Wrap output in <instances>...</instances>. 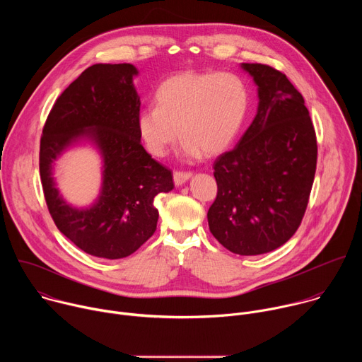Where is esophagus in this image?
<instances>
[{"label":"esophagus","mask_w":362,"mask_h":362,"mask_svg":"<svg viewBox=\"0 0 362 362\" xmlns=\"http://www.w3.org/2000/svg\"><path fill=\"white\" fill-rule=\"evenodd\" d=\"M192 177L190 172H175L173 173V180L176 186H182L183 183H186L189 179Z\"/></svg>","instance_id":"1"}]
</instances>
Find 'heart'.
<instances>
[{"instance_id":"b5f03b06","label":"heart","mask_w":362,"mask_h":362,"mask_svg":"<svg viewBox=\"0 0 362 362\" xmlns=\"http://www.w3.org/2000/svg\"><path fill=\"white\" fill-rule=\"evenodd\" d=\"M158 107L137 115V130L146 148L162 158L183 137L185 158L216 156L238 136L249 94L245 81L233 73L185 71L165 80L158 88Z\"/></svg>"}]
</instances>
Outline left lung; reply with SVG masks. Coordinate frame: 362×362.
I'll list each match as a JSON object with an SVG mask.
<instances>
[{
  "mask_svg": "<svg viewBox=\"0 0 362 362\" xmlns=\"http://www.w3.org/2000/svg\"><path fill=\"white\" fill-rule=\"evenodd\" d=\"M240 67L257 86V110L236 147L216 159L212 235L233 253L262 255L288 242L306 211L317 169V136L302 94L257 63Z\"/></svg>",
  "mask_w": 362,
  "mask_h": 362,
  "instance_id": "8db88e82",
  "label": "left lung"
}]
</instances>
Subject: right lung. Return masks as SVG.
Returning a JSON list of instances; mask_svg holds the SVG:
<instances>
[{
	"label": "right lung",
	"instance_id": "1",
	"mask_svg": "<svg viewBox=\"0 0 362 362\" xmlns=\"http://www.w3.org/2000/svg\"><path fill=\"white\" fill-rule=\"evenodd\" d=\"M133 64H94L57 98L42 129L40 176L48 212L59 230L88 255L122 259L156 230L153 200L170 192L172 172L151 159L140 141V97ZM91 142L103 159L96 202L76 209L59 194L54 162L71 145Z\"/></svg>",
	"mask_w": 362,
	"mask_h": 362
}]
</instances>
